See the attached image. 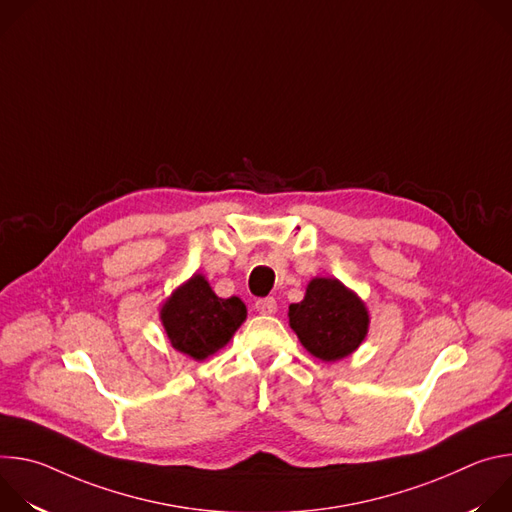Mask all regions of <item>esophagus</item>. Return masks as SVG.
<instances>
[{"instance_id": "esophagus-1", "label": "esophagus", "mask_w": 512, "mask_h": 512, "mask_svg": "<svg viewBox=\"0 0 512 512\" xmlns=\"http://www.w3.org/2000/svg\"><path fill=\"white\" fill-rule=\"evenodd\" d=\"M255 308H257L259 314L271 316V314L277 312V302H275V298H261V300L255 302Z\"/></svg>"}]
</instances>
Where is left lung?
Instances as JSON below:
<instances>
[{"label":"left lung","instance_id":"left-lung-1","mask_svg":"<svg viewBox=\"0 0 512 512\" xmlns=\"http://www.w3.org/2000/svg\"><path fill=\"white\" fill-rule=\"evenodd\" d=\"M287 316L304 348L326 362L352 354L369 332L367 306L334 277H314Z\"/></svg>","mask_w":512,"mask_h":512}]
</instances>
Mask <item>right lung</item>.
<instances>
[{"mask_svg": "<svg viewBox=\"0 0 512 512\" xmlns=\"http://www.w3.org/2000/svg\"><path fill=\"white\" fill-rule=\"evenodd\" d=\"M170 344L182 354L204 360L229 344L247 318L239 298H218L204 275H192L160 310Z\"/></svg>", "mask_w": 512, "mask_h": 512, "instance_id": "right-lung-1", "label": "right lung"}]
</instances>
